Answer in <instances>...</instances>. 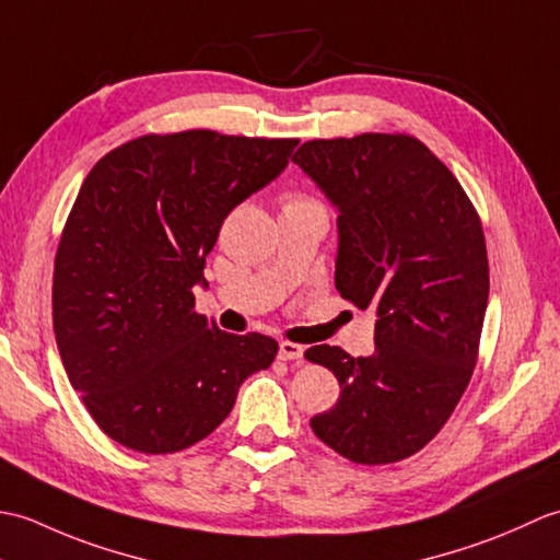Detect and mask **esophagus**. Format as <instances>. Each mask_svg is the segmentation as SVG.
I'll list each match as a JSON object with an SVG mask.
<instances>
[{"instance_id": "obj_1", "label": "esophagus", "mask_w": 560, "mask_h": 560, "mask_svg": "<svg viewBox=\"0 0 560 560\" xmlns=\"http://www.w3.org/2000/svg\"><path fill=\"white\" fill-rule=\"evenodd\" d=\"M279 359L281 361H299V359H303V347H299V343H293V341H281Z\"/></svg>"}]
</instances>
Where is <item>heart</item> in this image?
I'll list each match as a JSON object with an SVG mask.
<instances>
[{"label":"heart","mask_w":560,"mask_h":560,"mask_svg":"<svg viewBox=\"0 0 560 560\" xmlns=\"http://www.w3.org/2000/svg\"><path fill=\"white\" fill-rule=\"evenodd\" d=\"M293 205H295V201H293Z\"/></svg>","instance_id":"obj_1"}]
</instances>
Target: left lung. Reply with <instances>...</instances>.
<instances>
[{
	"mask_svg": "<svg viewBox=\"0 0 560 560\" xmlns=\"http://www.w3.org/2000/svg\"><path fill=\"white\" fill-rule=\"evenodd\" d=\"M293 163L339 213L337 291L377 317L368 359L329 343L305 351L341 387L313 431L359 464L411 457L445 425L477 365L489 303L479 213L407 135L305 141Z\"/></svg>",
	"mask_w": 560,
	"mask_h": 560,
	"instance_id": "1",
	"label": "left lung"
}]
</instances>
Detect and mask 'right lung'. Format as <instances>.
<instances>
[{
  "label": "right lung",
  "mask_w": 560,
  "mask_h": 560,
  "mask_svg": "<svg viewBox=\"0 0 560 560\" xmlns=\"http://www.w3.org/2000/svg\"><path fill=\"white\" fill-rule=\"evenodd\" d=\"M295 139L209 129L147 135L93 165L55 257L52 323L71 387L101 431L165 455L231 413L271 365V337L229 335L195 313L223 219L289 165Z\"/></svg>",
  "instance_id": "obj_1"
}]
</instances>
